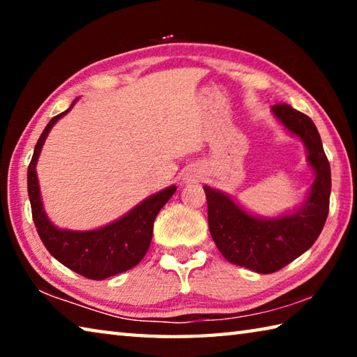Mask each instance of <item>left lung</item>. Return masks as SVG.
Wrapping results in <instances>:
<instances>
[{
	"label": "left lung",
	"mask_w": 357,
	"mask_h": 357,
	"mask_svg": "<svg viewBox=\"0 0 357 357\" xmlns=\"http://www.w3.org/2000/svg\"><path fill=\"white\" fill-rule=\"evenodd\" d=\"M273 113L288 132L301 138L307 162L315 172L304 204L289 214L264 219L247 213L227 193L204 185L209 231L217 249L229 263L258 274L275 273L309 250L329 213L331 167L315 124L287 104L274 105Z\"/></svg>",
	"instance_id": "8db88e82"
}]
</instances>
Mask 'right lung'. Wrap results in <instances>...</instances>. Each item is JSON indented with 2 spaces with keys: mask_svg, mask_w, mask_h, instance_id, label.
Segmentation results:
<instances>
[{
  "mask_svg": "<svg viewBox=\"0 0 357 357\" xmlns=\"http://www.w3.org/2000/svg\"><path fill=\"white\" fill-rule=\"evenodd\" d=\"M74 104L75 100L68 110L53 116L40 134L28 167V195L31 202L34 225L47 250L74 273L91 280H104L107 277L134 268L146 255L151 238H153L155 217L176 192V185H170L148 197L121 219L98 229L74 231V229H61L53 225L42 206L36 165H38L39 154L48 132Z\"/></svg>",
  "mask_w": 357,
  "mask_h": 357,
  "instance_id": "1",
  "label": "right lung"
}]
</instances>
